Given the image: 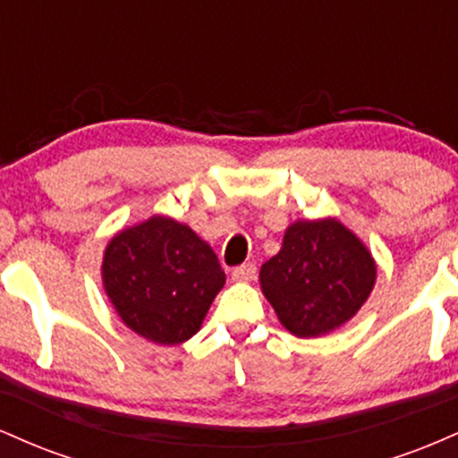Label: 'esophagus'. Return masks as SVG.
Listing matches in <instances>:
<instances>
[{
    "label": "esophagus",
    "instance_id": "esophagus-1",
    "mask_svg": "<svg viewBox=\"0 0 458 458\" xmlns=\"http://www.w3.org/2000/svg\"><path fill=\"white\" fill-rule=\"evenodd\" d=\"M254 277H256L254 262H245V265L234 267L233 269V280H236V282H251Z\"/></svg>",
    "mask_w": 458,
    "mask_h": 458
}]
</instances>
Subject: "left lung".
I'll use <instances>...</instances> for the list:
<instances>
[{"label":"left lung","instance_id":"left-lung-1","mask_svg":"<svg viewBox=\"0 0 458 458\" xmlns=\"http://www.w3.org/2000/svg\"><path fill=\"white\" fill-rule=\"evenodd\" d=\"M375 276L361 241L335 219H320L286 230L280 254L262 265L260 286L284 327L317 338L355 317Z\"/></svg>","mask_w":458,"mask_h":458}]
</instances>
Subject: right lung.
Wrapping results in <instances>:
<instances>
[{
	"mask_svg": "<svg viewBox=\"0 0 458 458\" xmlns=\"http://www.w3.org/2000/svg\"><path fill=\"white\" fill-rule=\"evenodd\" d=\"M224 282L215 251L174 219L150 217L105 250L103 284L115 312L157 344L191 338Z\"/></svg>",
	"mask_w": 458,
	"mask_h": 458,
	"instance_id": "right-lung-1",
	"label": "right lung"
}]
</instances>
